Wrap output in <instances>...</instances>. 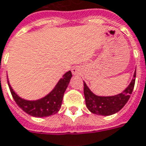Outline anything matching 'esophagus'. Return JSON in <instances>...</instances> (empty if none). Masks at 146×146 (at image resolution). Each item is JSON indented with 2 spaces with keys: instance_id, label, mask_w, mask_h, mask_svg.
<instances>
[{
  "instance_id": "esophagus-1",
  "label": "esophagus",
  "mask_w": 146,
  "mask_h": 146,
  "mask_svg": "<svg viewBox=\"0 0 146 146\" xmlns=\"http://www.w3.org/2000/svg\"><path fill=\"white\" fill-rule=\"evenodd\" d=\"M71 72L74 75H80L82 74V68L79 66H74L71 69Z\"/></svg>"
}]
</instances>
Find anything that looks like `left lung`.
<instances>
[{
	"instance_id": "8db88e82",
	"label": "left lung",
	"mask_w": 146,
	"mask_h": 146,
	"mask_svg": "<svg viewBox=\"0 0 146 146\" xmlns=\"http://www.w3.org/2000/svg\"><path fill=\"white\" fill-rule=\"evenodd\" d=\"M135 78L136 71L133 74V80H131L128 87L120 94L111 96H101L94 94L84 81V93L88 109L94 114L100 116H111L119 112L129 100L130 95L134 88Z\"/></svg>"
}]
</instances>
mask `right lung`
<instances>
[{"instance_id":"1","label":"right lung","mask_w":146,"mask_h":146,"mask_svg":"<svg viewBox=\"0 0 146 146\" xmlns=\"http://www.w3.org/2000/svg\"><path fill=\"white\" fill-rule=\"evenodd\" d=\"M71 76V71L66 72L50 93L36 100H27L22 99L12 88L9 80L8 84L13 98L24 112L34 117H46L54 115L60 110L62 97L70 83Z\"/></svg>"}]
</instances>
